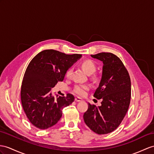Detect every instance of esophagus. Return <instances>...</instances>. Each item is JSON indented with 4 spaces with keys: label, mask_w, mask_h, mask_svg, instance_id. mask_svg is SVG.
Wrapping results in <instances>:
<instances>
[{
    "label": "esophagus",
    "mask_w": 154,
    "mask_h": 154,
    "mask_svg": "<svg viewBox=\"0 0 154 154\" xmlns=\"http://www.w3.org/2000/svg\"><path fill=\"white\" fill-rule=\"evenodd\" d=\"M75 100L76 101V102H80V101H82V99H81V98H80V97H76V98H75Z\"/></svg>",
    "instance_id": "obj_1"
}]
</instances>
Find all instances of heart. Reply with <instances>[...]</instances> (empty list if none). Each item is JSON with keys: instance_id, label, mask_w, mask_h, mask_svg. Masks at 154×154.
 Returning a JSON list of instances; mask_svg holds the SVG:
<instances>
[{"instance_id": "b5f03b06", "label": "heart", "mask_w": 154, "mask_h": 154, "mask_svg": "<svg viewBox=\"0 0 154 154\" xmlns=\"http://www.w3.org/2000/svg\"><path fill=\"white\" fill-rule=\"evenodd\" d=\"M82 67L85 72L88 74H91L94 73L96 70V65L94 62L91 60H85L82 63ZM72 74V68H69L66 72V77L70 78ZM89 88L86 85H78L76 86L74 89V92L80 96H83L85 94L86 91L89 90Z\"/></svg>"}]
</instances>
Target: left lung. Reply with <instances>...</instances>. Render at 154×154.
Listing matches in <instances>:
<instances>
[{"instance_id":"obj_1","label":"left lung","mask_w":154,"mask_h":154,"mask_svg":"<svg viewBox=\"0 0 154 154\" xmlns=\"http://www.w3.org/2000/svg\"><path fill=\"white\" fill-rule=\"evenodd\" d=\"M91 56L103 63L102 77L93 95L102 102L100 106L89 103L84 119L93 132L108 134L118 128L128 110L131 79L123 63L116 55L102 52Z\"/></svg>"}]
</instances>
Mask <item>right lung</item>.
Here are the masks:
<instances>
[{"instance_id":"add662e5","label":"right lung","mask_w":154,"mask_h":154,"mask_svg":"<svg viewBox=\"0 0 154 154\" xmlns=\"http://www.w3.org/2000/svg\"><path fill=\"white\" fill-rule=\"evenodd\" d=\"M82 57L67 55L54 50H46L34 57L25 70L22 81V106L32 124L40 129L55 125L61 119L63 108L70 105L74 97H55L51 89L64 80L66 70Z\"/></svg>"}]
</instances>
